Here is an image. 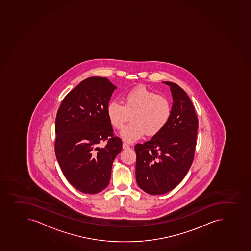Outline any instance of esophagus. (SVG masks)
I'll use <instances>...</instances> for the list:
<instances>
[{"label":"esophagus","mask_w":251,"mask_h":251,"mask_svg":"<svg viewBox=\"0 0 251 251\" xmlns=\"http://www.w3.org/2000/svg\"><path fill=\"white\" fill-rule=\"evenodd\" d=\"M123 149L124 150H128V149H130V146H128L127 144L124 143L123 144Z\"/></svg>","instance_id":"obj_1"}]
</instances>
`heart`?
I'll return each instance as SVG.
<instances>
[{
	"label": "heart",
	"mask_w": 251,
	"mask_h": 251,
	"mask_svg": "<svg viewBox=\"0 0 251 251\" xmlns=\"http://www.w3.org/2000/svg\"><path fill=\"white\" fill-rule=\"evenodd\" d=\"M172 103L163 95L139 86L129 90L123 97V105L112 100L106 106L110 125L121 129L131 115V124L120 132L124 141L131 143L145 135L155 136L167 126L172 116Z\"/></svg>",
	"instance_id": "b5f03b06"
}]
</instances>
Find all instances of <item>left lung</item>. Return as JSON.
I'll return each instance as SVG.
<instances>
[{
	"mask_svg": "<svg viewBox=\"0 0 251 251\" xmlns=\"http://www.w3.org/2000/svg\"><path fill=\"white\" fill-rule=\"evenodd\" d=\"M172 116L159 133L135 146L136 179L142 190L151 194H166L183 180L194 161L198 120L189 96L172 82Z\"/></svg>",
	"mask_w": 251,
	"mask_h": 251,
	"instance_id": "1",
	"label": "left lung"
}]
</instances>
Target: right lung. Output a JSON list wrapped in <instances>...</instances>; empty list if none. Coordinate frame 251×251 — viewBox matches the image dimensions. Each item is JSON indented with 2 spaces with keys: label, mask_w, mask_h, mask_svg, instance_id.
<instances>
[{
  "label": "right lung",
  "mask_w": 251,
  "mask_h": 251,
  "mask_svg": "<svg viewBox=\"0 0 251 251\" xmlns=\"http://www.w3.org/2000/svg\"><path fill=\"white\" fill-rule=\"evenodd\" d=\"M115 89L106 78L89 77L65 97L57 110L56 158L70 184L84 194H98L108 186L113 162L122 150L106 115ZM105 140V147L99 148Z\"/></svg>",
  "instance_id": "add662e5"
}]
</instances>
